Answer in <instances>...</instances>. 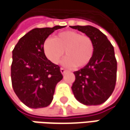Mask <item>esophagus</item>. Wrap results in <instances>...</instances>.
Wrapping results in <instances>:
<instances>
[{"label": "esophagus", "instance_id": "esophagus-1", "mask_svg": "<svg viewBox=\"0 0 130 130\" xmlns=\"http://www.w3.org/2000/svg\"><path fill=\"white\" fill-rule=\"evenodd\" d=\"M66 72H67V70H65V69H63V68H60V72H61L63 75H64V74L66 73Z\"/></svg>", "mask_w": 130, "mask_h": 130}]
</instances>
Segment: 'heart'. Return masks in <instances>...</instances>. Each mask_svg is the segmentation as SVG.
Returning a JSON list of instances; mask_svg holds the SVG:
<instances>
[{
  "label": "heart",
  "instance_id": "b5f03b06",
  "mask_svg": "<svg viewBox=\"0 0 130 130\" xmlns=\"http://www.w3.org/2000/svg\"><path fill=\"white\" fill-rule=\"evenodd\" d=\"M67 57L63 64L66 67L81 68L88 64L94 46L91 38L75 31H63L55 35V38H47L43 43V52L46 58L54 64L59 63L64 54Z\"/></svg>",
  "mask_w": 130,
  "mask_h": 130
}]
</instances>
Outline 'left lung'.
Here are the masks:
<instances>
[{
	"instance_id": "8db88e82",
	"label": "left lung",
	"mask_w": 130,
	"mask_h": 130,
	"mask_svg": "<svg viewBox=\"0 0 130 130\" xmlns=\"http://www.w3.org/2000/svg\"><path fill=\"white\" fill-rule=\"evenodd\" d=\"M85 33L92 41L94 52L88 64L74 72L75 80L72 90L84 105H99L112 95L116 84L117 61L114 47L107 36L92 26H70Z\"/></svg>"
}]
</instances>
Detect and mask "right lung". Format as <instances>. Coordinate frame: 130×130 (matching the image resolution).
<instances>
[{"instance_id": "add662e5", "label": "right lung", "mask_w": 130, "mask_h": 130, "mask_svg": "<svg viewBox=\"0 0 130 130\" xmlns=\"http://www.w3.org/2000/svg\"><path fill=\"white\" fill-rule=\"evenodd\" d=\"M63 27L33 29L18 41L12 51V87L16 95L28 107L49 106L57 84L63 78L60 67L44 55L43 43L54 31Z\"/></svg>"}]
</instances>
